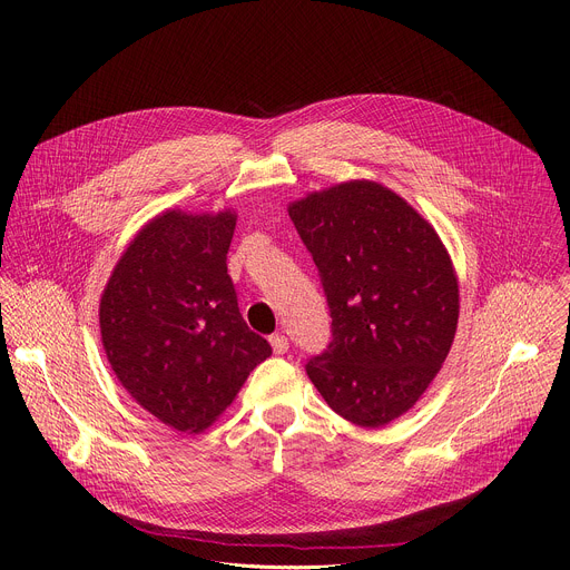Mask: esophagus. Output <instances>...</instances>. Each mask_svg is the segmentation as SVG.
Masks as SVG:
<instances>
[{
	"mask_svg": "<svg viewBox=\"0 0 570 570\" xmlns=\"http://www.w3.org/2000/svg\"><path fill=\"white\" fill-rule=\"evenodd\" d=\"M271 347L275 354H286L288 352V338L282 336V334H275L271 336Z\"/></svg>",
	"mask_w": 570,
	"mask_h": 570,
	"instance_id": "34e87169",
	"label": "esophagus"
}]
</instances>
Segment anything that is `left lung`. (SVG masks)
<instances>
[{
  "instance_id": "8db88e82",
  "label": "left lung",
  "mask_w": 570,
  "mask_h": 570,
  "mask_svg": "<svg viewBox=\"0 0 570 570\" xmlns=\"http://www.w3.org/2000/svg\"><path fill=\"white\" fill-rule=\"evenodd\" d=\"M332 311L306 374L341 417L379 429L409 413L451 352L460 291L433 225L392 189L347 180L288 205Z\"/></svg>"
}]
</instances>
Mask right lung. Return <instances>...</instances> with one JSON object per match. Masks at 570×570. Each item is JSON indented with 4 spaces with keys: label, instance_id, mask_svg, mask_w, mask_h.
<instances>
[{
    "label": "right lung",
    "instance_id": "obj_1",
    "mask_svg": "<svg viewBox=\"0 0 570 570\" xmlns=\"http://www.w3.org/2000/svg\"><path fill=\"white\" fill-rule=\"evenodd\" d=\"M236 214L167 209L128 243L99 304L126 392L180 433L212 426L273 350L238 313L227 275Z\"/></svg>",
    "mask_w": 570,
    "mask_h": 570
}]
</instances>
